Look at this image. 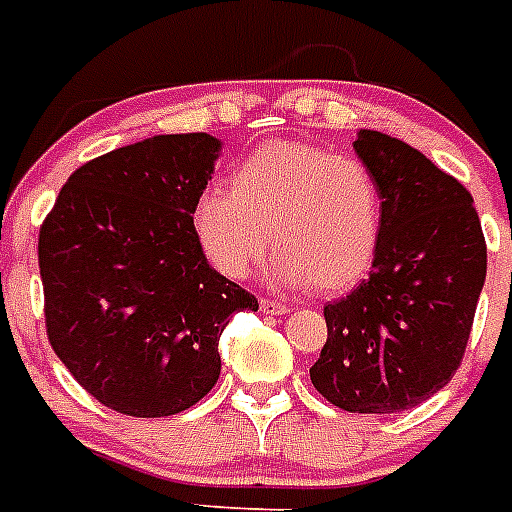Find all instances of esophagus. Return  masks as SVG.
Returning <instances> with one entry per match:
<instances>
[{
  "instance_id": "1",
  "label": "esophagus",
  "mask_w": 512,
  "mask_h": 512,
  "mask_svg": "<svg viewBox=\"0 0 512 512\" xmlns=\"http://www.w3.org/2000/svg\"><path fill=\"white\" fill-rule=\"evenodd\" d=\"M260 310H263V315H284L289 307L284 305V302H273V299H260Z\"/></svg>"
}]
</instances>
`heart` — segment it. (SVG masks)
<instances>
[{
  "mask_svg": "<svg viewBox=\"0 0 512 512\" xmlns=\"http://www.w3.org/2000/svg\"><path fill=\"white\" fill-rule=\"evenodd\" d=\"M191 223L223 276L247 278L273 242L278 284L339 292L376 257L381 191L357 157L270 141L236 165L231 189L207 186L199 194Z\"/></svg>",
  "mask_w": 512,
  "mask_h": 512,
  "instance_id": "obj_1",
  "label": "heart"
}]
</instances>
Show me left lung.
I'll list each match as a JSON object with an SVG mask.
<instances>
[{"instance_id": "8db88e82", "label": "left lung", "mask_w": 512, "mask_h": 512, "mask_svg": "<svg viewBox=\"0 0 512 512\" xmlns=\"http://www.w3.org/2000/svg\"><path fill=\"white\" fill-rule=\"evenodd\" d=\"M357 157L381 191L371 273L323 307L328 339L310 381L347 413H402L447 386L486 278L473 197L426 155L360 128Z\"/></svg>"}]
</instances>
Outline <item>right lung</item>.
Masks as SVG:
<instances>
[{"instance_id": "obj_1", "label": "right lung", "mask_w": 512, "mask_h": 512, "mask_svg": "<svg viewBox=\"0 0 512 512\" xmlns=\"http://www.w3.org/2000/svg\"><path fill=\"white\" fill-rule=\"evenodd\" d=\"M210 134H165L86 162L39 231L54 355L110 410L176 415L220 376L218 339L257 299L207 263L194 202L213 178Z\"/></svg>"}]
</instances>
